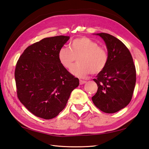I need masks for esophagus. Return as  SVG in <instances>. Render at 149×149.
I'll return each mask as SVG.
<instances>
[{
  "mask_svg": "<svg viewBox=\"0 0 149 149\" xmlns=\"http://www.w3.org/2000/svg\"><path fill=\"white\" fill-rule=\"evenodd\" d=\"M85 83H86V81L82 80H80V85H83V84H84Z\"/></svg>",
  "mask_w": 149,
  "mask_h": 149,
  "instance_id": "obj_1",
  "label": "esophagus"
}]
</instances>
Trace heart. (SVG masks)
Segmentation results:
<instances>
[{"label": "heart", "mask_w": 149, "mask_h": 149, "mask_svg": "<svg viewBox=\"0 0 149 149\" xmlns=\"http://www.w3.org/2000/svg\"><path fill=\"white\" fill-rule=\"evenodd\" d=\"M78 58V63L71 69V73L84 78L92 73L97 74L105 68L108 63V54L104 47L87 37L74 39L70 49L62 47L58 53V58L66 69H71Z\"/></svg>", "instance_id": "heart-1"}]
</instances>
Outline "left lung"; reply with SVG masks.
I'll use <instances>...</instances> for the list:
<instances>
[{
	"mask_svg": "<svg viewBox=\"0 0 149 149\" xmlns=\"http://www.w3.org/2000/svg\"><path fill=\"white\" fill-rule=\"evenodd\" d=\"M104 39L108 51V63L94 81L98 91L92 97L97 108L114 113L125 107L132 99L136 72L128 48L119 39L105 33L96 34Z\"/></svg>",
	"mask_w": 149,
	"mask_h": 149,
	"instance_id": "8db88e82",
	"label": "left lung"
}]
</instances>
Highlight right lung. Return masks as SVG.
<instances>
[{
  "label": "right lung",
  "instance_id": "add662e5",
  "mask_svg": "<svg viewBox=\"0 0 149 149\" xmlns=\"http://www.w3.org/2000/svg\"><path fill=\"white\" fill-rule=\"evenodd\" d=\"M69 39L56 36L29 45L15 71L18 98L35 116L50 120L65 108L79 80L61 65L58 53Z\"/></svg>",
  "mask_w": 149,
  "mask_h": 149
}]
</instances>
